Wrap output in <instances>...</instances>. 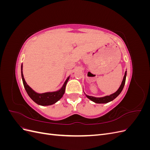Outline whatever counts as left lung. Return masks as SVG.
Wrapping results in <instances>:
<instances>
[{
    "instance_id": "obj_1",
    "label": "left lung",
    "mask_w": 150,
    "mask_h": 150,
    "mask_svg": "<svg viewBox=\"0 0 150 150\" xmlns=\"http://www.w3.org/2000/svg\"><path fill=\"white\" fill-rule=\"evenodd\" d=\"M126 72L127 71L125 72L124 78H123V79H122V81L120 87L118 89H117V91L115 92V93L110 95V96H106L102 97V98H95L93 96H88V95H86V97L89 98L90 100H91L92 101L96 103H99V104L107 103H109V102L112 101L113 99H115L121 93L122 89H123V88H124V86L125 84V81H126Z\"/></svg>"
}]
</instances>
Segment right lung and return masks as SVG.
Listing matches in <instances>:
<instances>
[{"mask_svg": "<svg viewBox=\"0 0 150 150\" xmlns=\"http://www.w3.org/2000/svg\"><path fill=\"white\" fill-rule=\"evenodd\" d=\"M21 76L22 81L24 88L26 91L27 93L29 95V96L33 99V100L38 104L41 106H49L56 103L62 97L63 94L65 93L66 86L68 80L69 79V77H68L67 79L66 80L64 84H63L62 87L61 89L55 92H49L39 94L35 92L33 89H32L26 83L25 81L24 78L23 73H22V64L21 65Z\"/></svg>", "mask_w": 150, "mask_h": 150, "instance_id": "obj_1", "label": "right lung"}]
</instances>
